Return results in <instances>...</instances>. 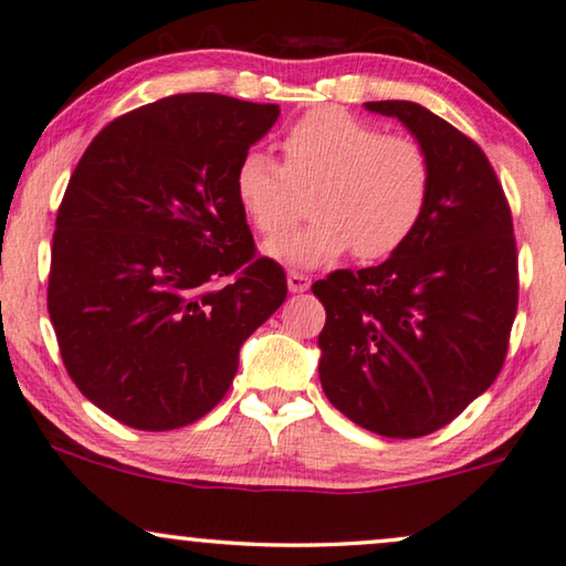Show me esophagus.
<instances>
[{
    "mask_svg": "<svg viewBox=\"0 0 566 566\" xmlns=\"http://www.w3.org/2000/svg\"><path fill=\"white\" fill-rule=\"evenodd\" d=\"M311 289V277L305 273H298V271H291L289 273V291L291 293H303Z\"/></svg>",
    "mask_w": 566,
    "mask_h": 566,
    "instance_id": "esophagus-1",
    "label": "esophagus"
}]
</instances>
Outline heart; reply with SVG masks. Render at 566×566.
I'll return each instance as SVG.
<instances>
[{"label":"heart","mask_w":566,"mask_h":566,"mask_svg":"<svg viewBox=\"0 0 566 566\" xmlns=\"http://www.w3.org/2000/svg\"><path fill=\"white\" fill-rule=\"evenodd\" d=\"M281 150L283 165L248 153L235 170V198L265 238L300 217L302 192H310V226L268 243L277 261L313 268L348 250L358 261H381L429 210L433 165L411 135L384 133L340 107H318L285 133Z\"/></svg>","instance_id":"1"}]
</instances>
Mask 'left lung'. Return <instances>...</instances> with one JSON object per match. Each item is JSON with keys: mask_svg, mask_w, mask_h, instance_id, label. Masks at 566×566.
Listing matches in <instances>:
<instances>
[{"mask_svg": "<svg viewBox=\"0 0 566 566\" xmlns=\"http://www.w3.org/2000/svg\"><path fill=\"white\" fill-rule=\"evenodd\" d=\"M398 117L433 165L416 233L374 268L313 283L328 401L388 439L439 431L494 384L518 305L512 208L484 150L416 102H366Z\"/></svg>", "mask_w": 566, "mask_h": 566, "instance_id": "8db88e82", "label": "left lung"}]
</instances>
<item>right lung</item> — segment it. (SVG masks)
I'll list each match as a JSON object with an SVG mask.
<instances>
[{
  "label": "right lung",
  "mask_w": 566,
  "mask_h": 566,
  "mask_svg": "<svg viewBox=\"0 0 566 566\" xmlns=\"http://www.w3.org/2000/svg\"><path fill=\"white\" fill-rule=\"evenodd\" d=\"M281 107L170 95L102 127L64 190L48 311L82 396L170 431L228 394L238 350L289 295L258 255L235 170Z\"/></svg>",
  "instance_id": "add662e5"
}]
</instances>
